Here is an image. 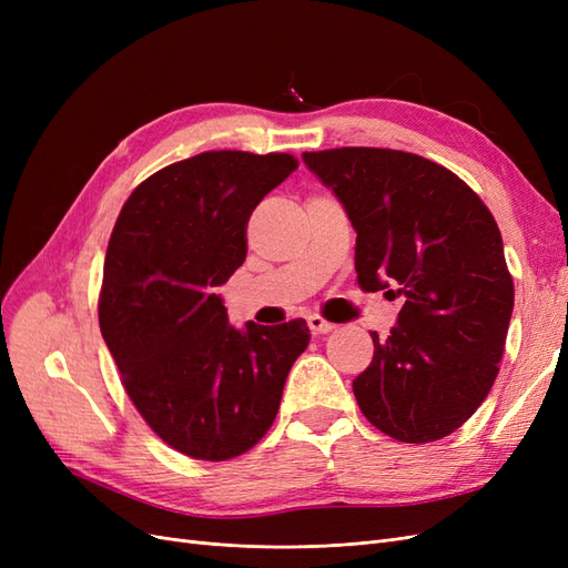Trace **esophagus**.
<instances>
[{
    "mask_svg": "<svg viewBox=\"0 0 568 568\" xmlns=\"http://www.w3.org/2000/svg\"><path fill=\"white\" fill-rule=\"evenodd\" d=\"M307 326H311L313 334H326V332L336 329V324L329 322V320H324L322 315H311V317H307Z\"/></svg>",
    "mask_w": 568,
    "mask_h": 568,
    "instance_id": "obj_1",
    "label": "esophagus"
}]
</instances>
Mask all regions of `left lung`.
<instances>
[{
  "label": "left lung",
  "mask_w": 568,
  "mask_h": 568,
  "mask_svg": "<svg viewBox=\"0 0 568 568\" xmlns=\"http://www.w3.org/2000/svg\"><path fill=\"white\" fill-rule=\"evenodd\" d=\"M303 161L357 232V284L405 296L390 336L372 334V365L353 382L359 409L395 440L450 436L495 384L514 307L493 213L467 182L417 153L341 146L305 151Z\"/></svg>",
  "instance_id": "8db88e82"
}]
</instances>
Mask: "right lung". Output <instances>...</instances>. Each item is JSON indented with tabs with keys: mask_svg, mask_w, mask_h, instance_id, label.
I'll return each mask as SVG.
<instances>
[{
	"mask_svg": "<svg viewBox=\"0 0 568 568\" xmlns=\"http://www.w3.org/2000/svg\"><path fill=\"white\" fill-rule=\"evenodd\" d=\"M296 168L291 153L203 151L146 178L115 220L101 334L136 412L186 457L251 450L311 341L305 320L239 332L215 294L246 261L255 205Z\"/></svg>",
	"mask_w": 568,
	"mask_h": 568,
	"instance_id": "add662e5",
	"label": "right lung"
}]
</instances>
